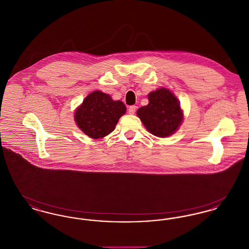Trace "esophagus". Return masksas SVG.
I'll return each instance as SVG.
<instances>
[{
    "mask_svg": "<svg viewBox=\"0 0 249 249\" xmlns=\"http://www.w3.org/2000/svg\"><path fill=\"white\" fill-rule=\"evenodd\" d=\"M136 108L137 107H135V106H131V107H129V114L130 115H133L135 112H136Z\"/></svg>",
    "mask_w": 249,
    "mask_h": 249,
    "instance_id": "34e87169",
    "label": "esophagus"
}]
</instances>
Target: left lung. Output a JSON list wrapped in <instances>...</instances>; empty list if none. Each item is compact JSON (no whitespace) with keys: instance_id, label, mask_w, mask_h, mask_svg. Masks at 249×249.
I'll list each match as a JSON object with an SVG mask.
<instances>
[{"instance_id":"left-lung-1","label":"left lung","mask_w":249,"mask_h":249,"mask_svg":"<svg viewBox=\"0 0 249 249\" xmlns=\"http://www.w3.org/2000/svg\"><path fill=\"white\" fill-rule=\"evenodd\" d=\"M148 105L137 110V116L150 133L168 137L178 130L183 112L178 98L168 89L161 88L148 94Z\"/></svg>"}]
</instances>
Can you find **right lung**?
Returning a JSON list of instances; mask_svg holds the SVG:
<instances>
[{
    "mask_svg": "<svg viewBox=\"0 0 249 249\" xmlns=\"http://www.w3.org/2000/svg\"><path fill=\"white\" fill-rule=\"evenodd\" d=\"M125 113L126 107L121 101H113L110 95L96 90L88 95L76 108L74 120L86 135L99 139L115 130Z\"/></svg>",
    "mask_w": 249,
    "mask_h": 249,
    "instance_id": "1",
    "label": "right lung"
}]
</instances>
